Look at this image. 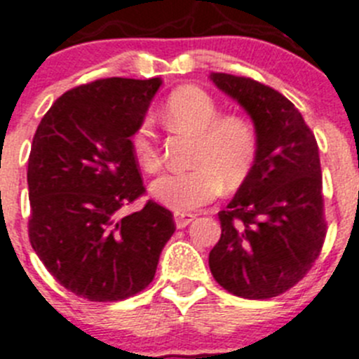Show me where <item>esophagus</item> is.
<instances>
[{
	"label": "esophagus",
	"instance_id": "obj_1",
	"mask_svg": "<svg viewBox=\"0 0 359 359\" xmlns=\"http://www.w3.org/2000/svg\"><path fill=\"white\" fill-rule=\"evenodd\" d=\"M193 219H195V216L193 215H186V212H175V225L179 229L187 227V225L191 224Z\"/></svg>",
	"mask_w": 359,
	"mask_h": 359
}]
</instances>
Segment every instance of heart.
<instances>
[{
	"label": "heart",
	"instance_id": "b5f03b06",
	"mask_svg": "<svg viewBox=\"0 0 359 359\" xmlns=\"http://www.w3.org/2000/svg\"><path fill=\"white\" fill-rule=\"evenodd\" d=\"M218 103L196 86H182L168 96L163 118L173 130L195 134L191 170L168 172L150 184L151 198L175 212H191L222 193L234 189L250 172L257 154V132L243 114H218ZM130 151L141 170L161 168V151L150 121L130 135Z\"/></svg>",
	"mask_w": 359,
	"mask_h": 359
}]
</instances>
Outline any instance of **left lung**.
<instances>
[{"instance_id": "left-lung-1", "label": "left lung", "mask_w": 359, "mask_h": 359, "mask_svg": "<svg viewBox=\"0 0 359 359\" xmlns=\"http://www.w3.org/2000/svg\"><path fill=\"white\" fill-rule=\"evenodd\" d=\"M218 89L250 114L257 154L225 211L209 252L216 283L243 299H272L311 270L327 232L315 134L279 91L247 76L212 73Z\"/></svg>"}]
</instances>
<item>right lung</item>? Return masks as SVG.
Here are the masks:
<instances>
[{
	"mask_svg": "<svg viewBox=\"0 0 359 359\" xmlns=\"http://www.w3.org/2000/svg\"><path fill=\"white\" fill-rule=\"evenodd\" d=\"M161 79H100L73 87L41 119L28 157L32 248L71 293L116 302L154 280L172 211L144 195L130 135L143 121Z\"/></svg>",
	"mask_w": 359,
	"mask_h": 359,
	"instance_id": "obj_1",
	"label": "right lung"
}]
</instances>
